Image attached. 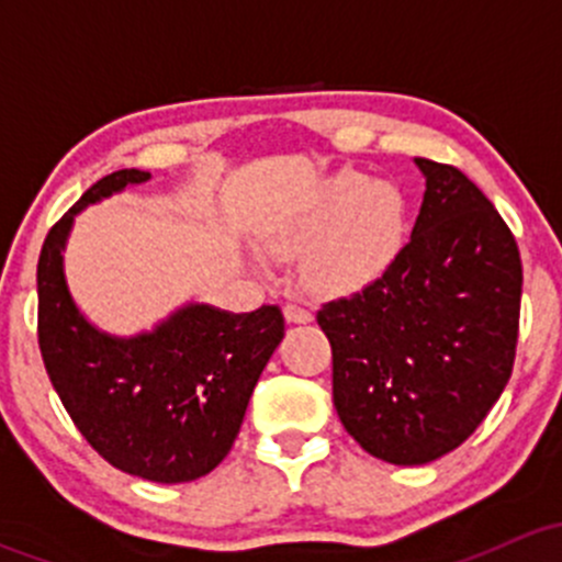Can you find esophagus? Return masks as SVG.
I'll use <instances>...</instances> for the list:
<instances>
[{
  "label": "esophagus",
  "instance_id": "obj_1",
  "mask_svg": "<svg viewBox=\"0 0 562 562\" xmlns=\"http://www.w3.org/2000/svg\"><path fill=\"white\" fill-rule=\"evenodd\" d=\"M285 321L288 323H310L313 321V313H310L304 304L291 302V304H285Z\"/></svg>",
  "mask_w": 562,
  "mask_h": 562
}]
</instances>
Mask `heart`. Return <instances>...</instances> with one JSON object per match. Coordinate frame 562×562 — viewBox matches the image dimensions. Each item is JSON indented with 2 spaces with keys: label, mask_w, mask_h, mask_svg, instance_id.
Returning a JSON list of instances; mask_svg holds the SVG:
<instances>
[{
  "label": "heart",
  "mask_w": 562,
  "mask_h": 562,
  "mask_svg": "<svg viewBox=\"0 0 562 562\" xmlns=\"http://www.w3.org/2000/svg\"><path fill=\"white\" fill-rule=\"evenodd\" d=\"M405 198L389 181L339 171L315 187L296 214L266 236L277 258L310 256V280L323 291H353L389 269L405 241Z\"/></svg>",
  "instance_id": "obj_1"
}]
</instances>
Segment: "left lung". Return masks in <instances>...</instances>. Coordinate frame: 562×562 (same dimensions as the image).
<instances>
[{
  "label": "left lung",
  "mask_w": 562,
  "mask_h": 562,
  "mask_svg": "<svg viewBox=\"0 0 562 562\" xmlns=\"http://www.w3.org/2000/svg\"><path fill=\"white\" fill-rule=\"evenodd\" d=\"M427 179L411 241L378 280L317 310L334 407L391 464H427L475 432L514 370L522 260L512 228L459 168Z\"/></svg>",
  "instance_id": "left-lung-1"
}]
</instances>
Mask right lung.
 Instances as JSON below:
<instances>
[{"label": "right lung", "mask_w": 562, "mask_h": 562, "mask_svg": "<svg viewBox=\"0 0 562 562\" xmlns=\"http://www.w3.org/2000/svg\"><path fill=\"white\" fill-rule=\"evenodd\" d=\"M149 176L138 168L103 176L48 231L37 260V342L61 405L105 462L181 484L212 473L231 451L285 317L274 304L241 315L187 304L155 331L124 339L78 313L61 258L72 220Z\"/></svg>", "instance_id": "add662e5"}]
</instances>
